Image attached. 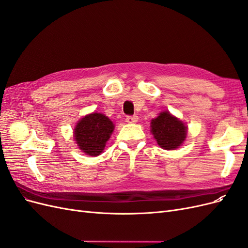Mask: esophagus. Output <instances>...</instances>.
<instances>
[{
    "label": "esophagus",
    "instance_id": "34e87169",
    "mask_svg": "<svg viewBox=\"0 0 248 248\" xmlns=\"http://www.w3.org/2000/svg\"><path fill=\"white\" fill-rule=\"evenodd\" d=\"M138 120H139L138 116H128V117H126V122L129 123V124L137 123Z\"/></svg>",
    "mask_w": 248,
    "mask_h": 248
}]
</instances>
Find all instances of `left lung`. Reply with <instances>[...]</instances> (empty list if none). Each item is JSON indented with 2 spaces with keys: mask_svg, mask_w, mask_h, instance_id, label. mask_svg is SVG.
Returning <instances> with one entry per match:
<instances>
[{
  "mask_svg": "<svg viewBox=\"0 0 248 248\" xmlns=\"http://www.w3.org/2000/svg\"><path fill=\"white\" fill-rule=\"evenodd\" d=\"M151 133L157 144L164 150H176L187 137V126L169 110L161 111L151 120Z\"/></svg>",
  "mask_w": 248,
  "mask_h": 248,
  "instance_id": "8db88e82",
  "label": "left lung"
}]
</instances>
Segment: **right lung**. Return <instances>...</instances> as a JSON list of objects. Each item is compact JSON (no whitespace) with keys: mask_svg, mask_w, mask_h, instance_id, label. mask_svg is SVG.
I'll return each instance as SVG.
<instances>
[{"mask_svg":"<svg viewBox=\"0 0 248 248\" xmlns=\"http://www.w3.org/2000/svg\"><path fill=\"white\" fill-rule=\"evenodd\" d=\"M115 124L101 112H91L78 120L73 129V139L86 155H100L110 139Z\"/></svg>","mask_w":248,"mask_h":248,"instance_id":"1","label":"right lung"}]
</instances>
